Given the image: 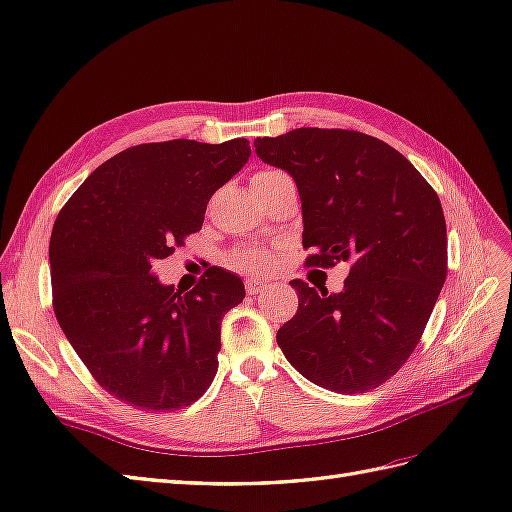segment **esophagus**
<instances>
[{"label":"esophagus","mask_w":512,"mask_h":512,"mask_svg":"<svg viewBox=\"0 0 512 512\" xmlns=\"http://www.w3.org/2000/svg\"><path fill=\"white\" fill-rule=\"evenodd\" d=\"M266 290V283L264 281H259V279H251V281H246V292L251 294V296H255V294H261Z\"/></svg>","instance_id":"esophagus-1"}]
</instances>
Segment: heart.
Returning <instances> with one entry per match:
<instances>
[{
  "label": "heart",
  "instance_id": "heart-1",
  "mask_svg": "<svg viewBox=\"0 0 512 512\" xmlns=\"http://www.w3.org/2000/svg\"><path fill=\"white\" fill-rule=\"evenodd\" d=\"M270 174H279V172H272V170L259 172V174H255L253 181L270 176ZM231 264L242 272H268L272 268V264H275V257H272L268 251H261V248H240V251L233 253Z\"/></svg>",
  "mask_w": 512,
  "mask_h": 512
}]
</instances>
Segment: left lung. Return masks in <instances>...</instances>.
Here are the masks:
<instances>
[{
	"label": "left lung",
	"mask_w": 512,
	"mask_h": 512,
	"mask_svg": "<svg viewBox=\"0 0 512 512\" xmlns=\"http://www.w3.org/2000/svg\"><path fill=\"white\" fill-rule=\"evenodd\" d=\"M255 152L294 178L307 266L351 264L342 292L290 281L299 310L277 344L316 386L377 388L410 358L443 290L441 200L401 152L358 130L294 128L257 137Z\"/></svg>",
	"instance_id": "left-lung-1"
}]
</instances>
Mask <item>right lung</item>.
<instances>
[{
    "mask_svg": "<svg viewBox=\"0 0 512 512\" xmlns=\"http://www.w3.org/2000/svg\"><path fill=\"white\" fill-rule=\"evenodd\" d=\"M246 139L133 146L95 168L58 213L50 240L54 312L106 392L139 410H178L218 371L220 325L244 283L213 266L176 292L152 264L196 233L207 202L240 172Z\"/></svg>",
    "mask_w": 512,
    "mask_h": 512,
    "instance_id": "obj_1",
    "label": "right lung"
}]
</instances>
